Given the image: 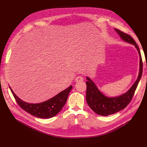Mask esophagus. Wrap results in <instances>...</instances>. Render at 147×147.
Listing matches in <instances>:
<instances>
[{
  "instance_id": "34e87169",
  "label": "esophagus",
  "mask_w": 147,
  "mask_h": 147,
  "mask_svg": "<svg viewBox=\"0 0 147 147\" xmlns=\"http://www.w3.org/2000/svg\"><path fill=\"white\" fill-rule=\"evenodd\" d=\"M83 81V78L82 76H78L76 78H75V82H82Z\"/></svg>"
}]
</instances>
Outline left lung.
<instances>
[{"label":"left lung","instance_id":"1","mask_svg":"<svg viewBox=\"0 0 147 147\" xmlns=\"http://www.w3.org/2000/svg\"><path fill=\"white\" fill-rule=\"evenodd\" d=\"M115 30L124 42L132 44L136 48L140 56L139 73L137 80L133 84L129 90L124 94L114 97H107L104 94H102L94 83L90 78L86 77L88 80L86 82L87 85L86 94V102L90 107L96 113L102 115V116H108V115L114 114L124 109L129 104L141 78L142 70H143L142 69L143 64H142L140 51L134 40L131 35L122 32L119 29H115Z\"/></svg>","mask_w":147,"mask_h":147}]
</instances>
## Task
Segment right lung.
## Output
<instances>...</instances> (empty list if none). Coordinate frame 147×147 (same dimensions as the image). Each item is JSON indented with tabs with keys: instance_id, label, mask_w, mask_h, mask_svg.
Wrapping results in <instances>:
<instances>
[{
	"instance_id": "right-lung-1",
	"label": "right lung",
	"mask_w": 147,
	"mask_h": 147,
	"mask_svg": "<svg viewBox=\"0 0 147 147\" xmlns=\"http://www.w3.org/2000/svg\"><path fill=\"white\" fill-rule=\"evenodd\" d=\"M9 88L18 104L21 109L34 117L46 119L55 116L63 108L72 86H70L52 98L38 104H29L22 100L15 94L10 86Z\"/></svg>"
}]
</instances>
